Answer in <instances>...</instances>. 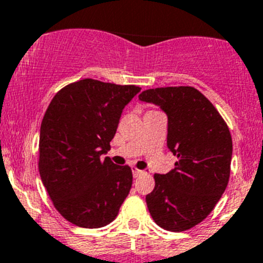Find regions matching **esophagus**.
I'll use <instances>...</instances> for the list:
<instances>
[{"mask_svg": "<svg viewBox=\"0 0 263 263\" xmlns=\"http://www.w3.org/2000/svg\"><path fill=\"white\" fill-rule=\"evenodd\" d=\"M132 174H134V178H137V176L143 175L144 171L143 170H139V168H136V167H132Z\"/></svg>", "mask_w": 263, "mask_h": 263, "instance_id": "esophagus-1", "label": "esophagus"}]
</instances>
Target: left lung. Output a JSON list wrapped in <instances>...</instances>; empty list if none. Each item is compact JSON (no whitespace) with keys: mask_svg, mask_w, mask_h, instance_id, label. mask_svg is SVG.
I'll use <instances>...</instances> for the list:
<instances>
[{"mask_svg":"<svg viewBox=\"0 0 263 263\" xmlns=\"http://www.w3.org/2000/svg\"><path fill=\"white\" fill-rule=\"evenodd\" d=\"M140 101L167 115V148L178 157L175 168L156 174L146 195L154 222L168 231L195 227L212 213L230 179L232 139L214 105L193 87L144 90Z\"/></svg>","mask_w":263,"mask_h":263,"instance_id":"1","label":"left lung"}]
</instances>
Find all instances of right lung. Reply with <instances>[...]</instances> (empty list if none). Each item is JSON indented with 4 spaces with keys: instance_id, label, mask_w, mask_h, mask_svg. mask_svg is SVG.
<instances>
[{
    "instance_id": "add662e5",
    "label": "right lung",
    "mask_w": 263,
    "mask_h": 263,
    "mask_svg": "<svg viewBox=\"0 0 263 263\" xmlns=\"http://www.w3.org/2000/svg\"><path fill=\"white\" fill-rule=\"evenodd\" d=\"M141 90L83 79L54 96L41 122L39 171L54 208L72 224H109L132 187L128 166L109 157L124 106Z\"/></svg>"
}]
</instances>
